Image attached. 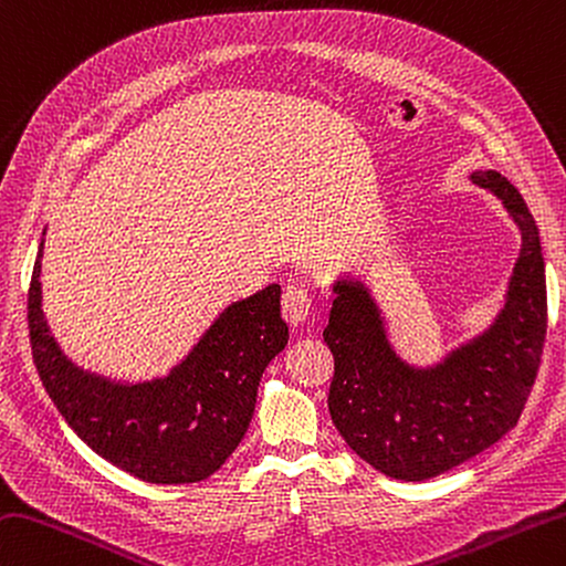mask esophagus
Here are the masks:
<instances>
[{
	"mask_svg": "<svg viewBox=\"0 0 566 566\" xmlns=\"http://www.w3.org/2000/svg\"><path fill=\"white\" fill-rule=\"evenodd\" d=\"M282 314L292 326H302L312 316V294L304 286H286L282 294Z\"/></svg>",
	"mask_w": 566,
	"mask_h": 566,
	"instance_id": "34e87169",
	"label": "esophagus"
}]
</instances>
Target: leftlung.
Returning a JSON list of instances; mask_svg holds the SVG:
<instances>
[{
    "mask_svg": "<svg viewBox=\"0 0 566 566\" xmlns=\"http://www.w3.org/2000/svg\"><path fill=\"white\" fill-rule=\"evenodd\" d=\"M469 179L501 198L520 230L503 308L483 334L427 368L395 350L370 286L350 272L334 282L324 340L336 360L328 412L346 444L397 481H427L511 431L533 390L547 331L539 230L523 196L493 169Z\"/></svg>",
    "mask_w": 566,
    "mask_h": 566,
    "instance_id": "obj_1",
    "label": "left lung"
}]
</instances>
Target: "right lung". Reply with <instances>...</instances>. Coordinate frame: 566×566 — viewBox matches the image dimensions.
<instances>
[{"label": "right lung", "instance_id": "right-lung-1", "mask_svg": "<svg viewBox=\"0 0 566 566\" xmlns=\"http://www.w3.org/2000/svg\"><path fill=\"white\" fill-rule=\"evenodd\" d=\"M41 258L43 240L29 286L31 353L69 427L105 461L147 483L213 475L245 437L262 373L290 340L280 284L228 304L161 378L125 382L83 370L53 338L41 308Z\"/></svg>", "mask_w": 566, "mask_h": 566}]
</instances>
